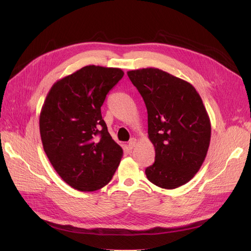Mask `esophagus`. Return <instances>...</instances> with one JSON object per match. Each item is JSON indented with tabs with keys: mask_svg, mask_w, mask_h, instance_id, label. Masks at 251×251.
<instances>
[{
	"mask_svg": "<svg viewBox=\"0 0 251 251\" xmlns=\"http://www.w3.org/2000/svg\"><path fill=\"white\" fill-rule=\"evenodd\" d=\"M136 144H137V140H136L135 138H132L130 141H128V148L132 150V149L135 148Z\"/></svg>",
	"mask_w": 251,
	"mask_h": 251,
	"instance_id": "obj_1",
	"label": "esophagus"
}]
</instances>
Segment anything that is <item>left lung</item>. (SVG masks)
Wrapping results in <instances>:
<instances>
[{
  "label": "left lung",
  "mask_w": 251,
  "mask_h": 251,
  "mask_svg": "<svg viewBox=\"0 0 251 251\" xmlns=\"http://www.w3.org/2000/svg\"><path fill=\"white\" fill-rule=\"evenodd\" d=\"M127 76L146 103L155 148L147 178L165 189L187 183L202 166L210 142V119L201 96L186 80L157 68L127 71Z\"/></svg>",
  "instance_id": "1"
}]
</instances>
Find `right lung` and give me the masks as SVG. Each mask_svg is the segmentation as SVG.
Instances as JSON below:
<instances>
[{
    "label": "right lung",
    "mask_w": 251,
    "mask_h": 251,
    "mask_svg": "<svg viewBox=\"0 0 251 251\" xmlns=\"http://www.w3.org/2000/svg\"><path fill=\"white\" fill-rule=\"evenodd\" d=\"M124 74L119 68L86 66L58 79L44 101V151L59 177L77 191L94 192L107 185L123 158L100 108Z\"/></svg>",
    "instance_id": "right-lung-1"
}]
</instances>
